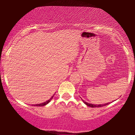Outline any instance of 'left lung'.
Here are the masks:
<instances>
[{
    "label": "left lung",
    "mask_w": 135,
    "mask_h": 135,
    "mask_svg": "<svg viewBox=\"0 0 135 135\" xmlns=\"http://www.w3.org/2000/svg\"><path fill=\"white\" fill-rule=\"evenodd\" d=\"M83 102H84L85 104L86 105H87L88 106H90L91 107V108H98V107H103V106H106V105L108 104V103H106V104H90V103H86V101H85L84 100H83L82 99Z\"/></svg>",
    "instance_id": "1"
}]
</instances>
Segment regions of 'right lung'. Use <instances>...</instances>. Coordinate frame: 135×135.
<instances>
[{"label":"right lung","mask_w":135,"mask_h":135,"mask_svg":"<svg viewBox=\"0 0 135 135\" xmlns=\"http://www.w3.org/2000/svg\"><path fill=\"white\" fill-rule=\"evenodd\" d=\"M54 95H55V94H54V95H53V96H52V97H51V98L50 99H49V100L47 101H45V102H44V103H40V104H34V106H45L46 104H47L48 103H49L50 102V101L51 100V99H53V97H54Z\"/></svg>","instance_id":"add662e5"}]
</instances>
